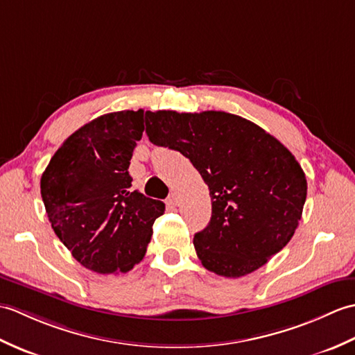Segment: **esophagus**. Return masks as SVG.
<instances>
[{"mask_svg": "<svg viewBox=\"0 0 355 355\" xmlns=\"http://www.w3.org/2000/svg\"><path fill=\"white\" fill-rule=\"evenodd\" d=\"M167 203L173 205V207H176V205H178V194L176 193H171L168 198H167Z\"/></svg>", "mask_w": 355, "mask_h": 355, "instance_id": "esophagus-1", "label": "esophagus"}]
</instances>
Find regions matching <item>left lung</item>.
I'll list each match as a JSON object with an SVG mask.
<instances>
[{"label":"left lung","instance_id":"obj_1","mask_svg":"<svg viewBox=\"0 0 355 355\" xmlns=\"http://www.w3.org/2000/svg\"><path fill=\"white\" fill-rule=\"evenodd\" d=\"M146 133L155 146L188 157L209 188L211 220L193 240L205 269L244 277L293 237L306 179L295 156L270 133L222 111H148Z\"/></svg>","mask_w":355,"mask_h":355}]
</instances>
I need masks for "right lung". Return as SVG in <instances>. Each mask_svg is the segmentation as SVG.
Listing matches in <instances>:
<instances>
[{"label": "right lung", "instance_id": "1", "mask_svg": "<svg viewBox=\"0 0 355 355\" xmlns=\"http://www.w3.org/2000/svg\"><path fill=\"white\" fill-rule=\"evenodd\" d=\"M144 111L105 114L82 125L53 155L41 194L53 231L86 269L125 273L144 258L161 200L132 191L129 165Z\"/></svg>", "mask_w": 355, "mask_h": 355}]
</instances>
